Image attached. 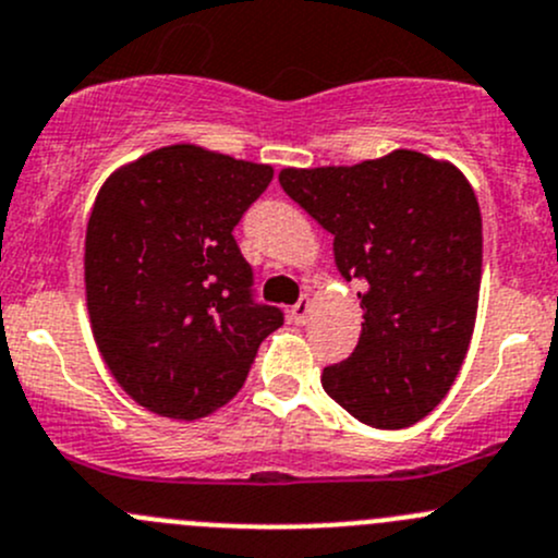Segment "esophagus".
Instances as JSON below:
<instances>
[{"instance_id":"1","label":"esophagus","mask_w":558,"mask_h":558,"mask_svg":"<svg viewBox=\"0 0 558 558\" xmlns=\"http://www.w3.org/2000/svg\"><path fill=\"white\" fill-rule=\"evenodd\" d=\"M289 315L294 324H307V318H311V300H307V296H302V300L291 307Z\"/></svg>"}]
</instances>
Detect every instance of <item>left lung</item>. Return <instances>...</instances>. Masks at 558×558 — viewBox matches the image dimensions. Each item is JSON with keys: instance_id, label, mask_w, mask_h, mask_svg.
I'll list each match as a JSON object with an SVG mask.
<instances>
[{"instance_id": "obj_1", "label": "left lung", "mask_w": 558, "mask_h": 558, "mask_svg": "<svg viewBox=\"0 0 558 558\" xmlns=\"http://www.w3.org/2000/svg\"><path fill=\"white\" fill-rule=\"evenodd\" d=\"M286 194L335 238L342 278L364 283L362 337L320 384L353 418L404 429L440 404L475 329L483 221L448 161L393 150L353 167L283 170Z\"/></svg>"}]
</instances>
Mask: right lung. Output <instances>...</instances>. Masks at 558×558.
<instances>
[{
    "mask_svg": "<svg viewBox=\"0 0 558 558\" xmlns=\"http://www.w3.org/2000/svg\"><path fill=\"white\" fill-rule=\"evenodd\" d=\"M269 180L267 165L167 145L99 189L86 229L94 340L150 413L194 421L227 404L283 326L232 234Z\"/></svg>",
    "mask_w": 558,
    "mask_h": 558,
    "instance_id": "1",
    "label": "right lung"
}]
</instances>
